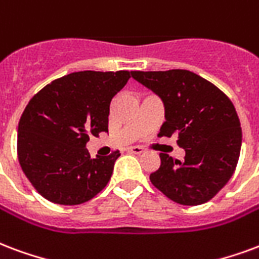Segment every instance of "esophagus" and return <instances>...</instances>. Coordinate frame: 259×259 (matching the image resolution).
<instances>
[{
  "mask_svg": "<svg viewBox=\"0 0 259 259\" xmlns=\"http://www.w3.org/2000/svg\"><path fill=\"white\" fill-rule=\"evenodd\" d=\"M127 151H129V152H132V154L140 155L144 152V148H143V147H140V145H133V147H129V148H127Z\"/></svg>",
  "mask_w": 259,
  "mask_h": 259,
  "instance_id": "obj_1",
  "label": "esophagus"
}]
</instances>
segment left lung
Returning <instances> with one entry per match:
<instances>
[{"label":"left lung","mask_w":259,"mask_h":259,"mask_svg":"<svg viewBox=\"0 0 259 259\" xmlns=\"http://www.w3.org/2000/svg\"><path fill=\"white\" fill-rule=\"evenodd\" d=\"M132 76L162 100L164 122L159 136H177L184 160L159 154L160 167L149 180L173 202H208L236 168L242 129L232 101L202 76L187 70L135 71Z\"/></svg>","instance_id":"1"}]
</instances>
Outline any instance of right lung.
Segmentation results:
<instances>
[{
  "mask_svg": "<svg viewBox=\"0 0 259 259\" xmlns=\"http://www.w3.org/2000/svg\"><path fill=\"white\" fill-rule=\"evenodd\" d=\"M133 72L79 71L32 97L17 127V156L32 187L49 202L74 206L110 181L119 151L91 158L89 136L108 130L110 104Z\"/></svg>",
  "mask_w": 259,
  "mask_h": 259,
  "instance_id": "1",
  "label": "right lung"
}]
</instances>
